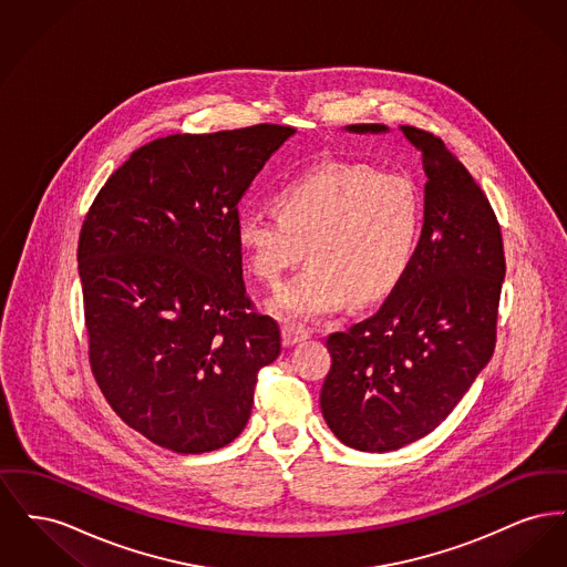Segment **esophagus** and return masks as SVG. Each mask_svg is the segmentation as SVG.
<instances>
[{
  "instance_id": "34e87169",
  "label": "esophagus",
  "mask_w": 567,
  "mask_h": 567,
  "mask_svg": "<svg viewBox=\"0 0 567 567\" xmlns=\"http://www.w3.org/2000/svg\"><path fill=\"white\" fill-rule=\"evenodd\" d=\"M310 333H308V329H303V327H296V324H285L282 327V344L285 347H293L297 342H301V340H306Z\"/></svg>"
}]
</instances>
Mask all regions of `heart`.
I'll return each instance as SVG.
<instances>
[{
    "instance_id": "1",
    "label": "heart",
    "mask_w": 567,
    "mask_h": 567,
    "mask_svg": "<svg viewBox=\"0 0 567 567\" xmlns=\"http://www.w3.org/2000/svg\"><path fill=\"white\" fill-rule=\"evenodd\" d=\"M276 215L243 210L236 240L252 274L268 285L303 257L310 266L270 299L287 321H315L349 297L365 306L402 280L421 234L423 199L402 172L370 163H321L278 187Z\"/></svg>"
}]
</instances>
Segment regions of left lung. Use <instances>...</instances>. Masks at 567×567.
<instances>
[{"label": "left lung", "instance_id": "8db88e82", "mask_svg": "<svg viewBox=\"0 0 567 567\" xmlns=\"http://www.w3.org/2000/svg\"><path fill=\"white\" fill-rule=\"evenodd\" d=\"M354 134L384 125H349ZM421 151L425 220L402 280L377 315L327 338L321 410L340 442L389 453L432 433L495 349L506 274L502 229L442 137L402 125Z\"/></svg>", "mask_w": 567, "mask_h": 567}]
</instances>
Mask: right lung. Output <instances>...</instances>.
<instances>
[{
	"mask_svg": "<svg viewBox=\"0 0 567 567\" xmlns=\"http://www.w3.org/2000/svg\"><path fill=\"white\" fill-rule=\"evenodd\" d=\"M287 125L174 134L132 153L82 223L79 274L89 363L112 410L181 455L243 433L257 374L280 354L252 310L238 204Z\"/></svg>",
	"mask_w": 567,
	"mask_h": 567,
	"instance_id": "add662e5",
	"label": "right lung"
}]
</instances>
